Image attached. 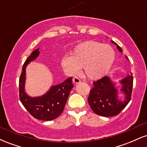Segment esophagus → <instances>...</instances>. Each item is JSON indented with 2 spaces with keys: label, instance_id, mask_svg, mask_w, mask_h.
<instances>
[{
  "label": "esophagus",
  "instance_id": "34e87169",
  "mask_svg": "<svg viewBox=\"0 0 147 147\" xmlns=\"http://www.w3.org/2000/svg\"><path fill=\"white\" fill-rule=\"evenodd\" d=\"M73 82H74V83H75V84H78L81 82V80H80V79L79 78V77H75L73 78Z\"/></svg>",
  "mask_w": 147,
  "mask_h": 147
}]
</instances>
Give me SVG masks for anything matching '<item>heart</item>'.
<instances>
[{"mask_svg": "<svg viewBox=\"0 0 147 147\" xmlns=\"http://www.w3.org/2000/svg\"><path fill=\"white\" fill-rule=\"evenodd\" d=\"M115 57L113 48L110 45L87 41L77 45L72 50L71 56L63 57L61 63L70 75H75L80 68H84L87 77L96 80L109 72Z\"/></svg>", "mask_w": 147, "mask_h": 147, "instance_id": "obj_1", "label": "heart"}]
</instances>
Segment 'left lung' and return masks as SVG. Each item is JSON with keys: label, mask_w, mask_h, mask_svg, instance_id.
<instances>
[{"label": "left lung", "mask_w": 147, "mask_h": 147, "mask_svg": "<svg viewBox=\"0 0 147 147\" xmlns=\"http://www.w3.org/2000/svg\"><path fill=\"white\" fill-rule=\"evenodd\" d=\"M112 42L117 45L119 51L122 52V48L117 43ZM120 82L122 84L121 91L125 95L124 100L118 98L117 90L108 76L93 82L94 86L90 90L88 102L95 113L103 117H112L119 114L129 104L133 90V74L123 79Z\"/></svg>", "instance_id": "8db88e82"}]
</instances>
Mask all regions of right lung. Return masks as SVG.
<instances>
[{
    "label": "right lung",
    "instance_id": "right-lung-1",
    "mask_svg": "<svg viewBox=\"0 0 147 147\" xmlns=\"http://www.w3.org/2000/svg\"><path fill=\"white\" fill-rule=\"evenodd\" d=\"M39 55L38 49L35 50L25 61L19 78V98L23 106L34 117L43 121L56 119L63 112L70 90L73 88L72 77H69L63 83L52 86L42 97H30L25 93V68L31 61Z\"/></svg>",
    "mask_w": 147,
    "mask_h": 147
}]
</instances>
